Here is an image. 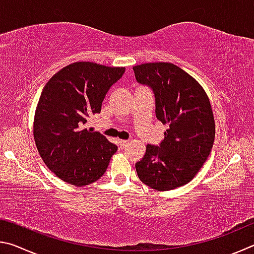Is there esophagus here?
<instances>
[{
	"mask_svg": "<svg viewBox=\"0 0 254 254\" xmlns=\"http://www.w3.org/2000/svg\"><path fill=\"white\" fill-rule=\"evenodd\" d=\"M120 147H121V149H124L127 147V144L128 143L127 140H120Z\"/></svg>",
	"mask_w": 254,
	"mask_h": 254,
	"instance_id": "34e87169",
	"label": "esophagus"
}]
</instances>
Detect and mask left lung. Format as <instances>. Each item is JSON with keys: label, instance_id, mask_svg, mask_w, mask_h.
I'll list each match as a JSON object with an SVG mask.
<instances>
[{"label": "left lung", "instance_id": "left-lung-1", "mask_svg": "<svg viewBox=\"0 0 254 254\" xmlns=\"http://www.w3.org/2000/svg\"><path fill=\"white\" fill-rule=\"evenodd\" d=\"M136 80L152 88L156 115L168 124L159 147L147 145L135 163L141 182L156 190H173L195 177L215 139V120L207 94L194 77L171 63L133 67Z\"/></svg>", "mask_w": 254, "mask_h": 254}]
</instances>
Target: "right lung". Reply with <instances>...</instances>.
<instances>
[{"label": "right lung", "mask_w": 254, "mask_h": 254, "mask_svg": "<svg viewBox=\"0 0 254 254\" xmlns=\"http://www.w3.org/2000/svg\"><path fill=\"white\" fill-rule=\"evenodd\" d=\"M126 67L77 62L51 77L33 120V137L46 166L64 182L86 186L100 179L118 147L84 127L100 113L107 91Z\"/></svg>", "instance_id": "1"}]
</instances>
